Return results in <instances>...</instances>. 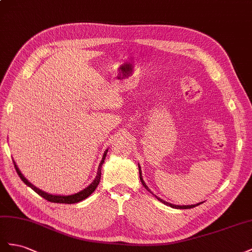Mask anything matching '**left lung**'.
Masks as SVG:
<instances>
[{
    "instance_id": "obj_1",
    "label": "left lung",
    "mask_w": 252,
    "mask_h": 252,
    "mask_svg": "<svg viewBox=\"0 0 252 252\" xmlns=\"http://www.w3.org/2000/svg\"><path fill=\"white\" fill-rule=\"evenodd\" d=\"M138 168H139V177H140V182H141V184L143 185V187H145V188L150 192V193H152L151 192V190L149 189V187L146 185V183H145V181H143V178H142V175H141V168H140V166H139V163H138ZM153 195L159 200V202H161L162 204H164V205H167V206H170V207H172V208H175V209H190V208H194V207H196V206H198V205H200V204H203V203H198V204H195V205H187V206H179V205H173V204H171V203H168V202H166V200H163V199H161L160 197H158V196H156L155 194H153Z\"/></svg>"
}]
</instances>
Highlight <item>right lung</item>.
I'll return each mask as SVG.
<instances>
[{
  "instance_id": "obj_1",
  "label": "right lung",
  "mask_w": 252,
  "mask_h": 252,
  "mask_svg": "<svg viewBox=\"0 0 252 252\" xmlns=\"http://www.w3.org/2000/svg\"><path fill=\"white\" fill-rule=\"evenodd\" d=\"M107 150H109V149H107ZM107 150L104 151L103 156H102V159H101V161H100V163H99L98 171H97V175H96L94 181L92 182L91 185H89L88 187H86L85 189L81 190L80 192H78V193L70 194V195H56V194H50V193L42 191L41 189H39V188H37V187H35V186H33L32 183L28 182L27 179L24 177V175H23L22 173H21V171L19 170L16 161H14V160H12V161H13L14 168H16V171H17L18 175L20 176L21 179H22L23 183L26 184L28 187H31V188H32L35 193H38L39 195L42 196L43 198H45L46 200H48V202H52V203H58V204H76V203L81 202V200L85 199L86 197H89V196L91 195V194L96 190L97 186L99 185L100 178H101V168H102V164H103L104 159H105Z\"/></svg>"
}]
</instances>
